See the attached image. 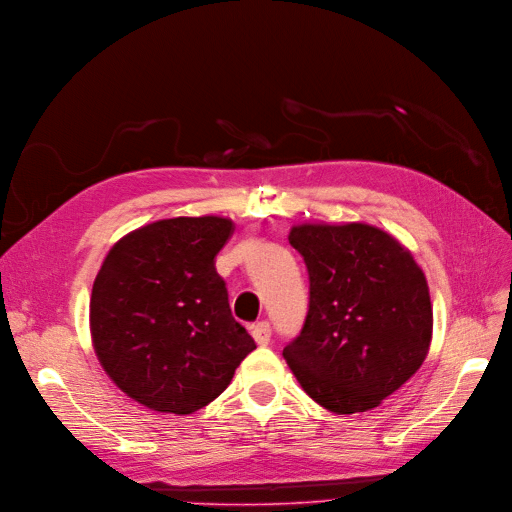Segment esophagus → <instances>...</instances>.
<instances>
[{
	"label": "esophagus",
	"mask_w": 512,
	"mask_h": 512,
	"mask_svg": "<svg viewBox=\"0 0 512 512\" xmlns=\"http://www.w3.org/2000/svg\"><path fill=\"white\" fill-rule=\"evenodd\" d=\"M251 335H253V339H255V342H257L259 346H266V344H270L272 327H270L268 320H261V323H255V325L251 327Z\"/></svg>",
	"instance_id": "1"
}]
</instances>
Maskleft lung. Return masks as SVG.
Here are the masks:
<instances>
[{"label": "left lung", "mask_w": 512, "mask_h": 512, "mask_svg": "<svg viewBox=\"0 0 512 512\" xmlns=\"http://www.w3.org/2000/svg\"><path fill=\"white\" fill-rule=\"evenodd\" d=\"M289 242L306 261L310 306L282 350L297 382L337 415L380 405L418 371L432 339L422 268L367 223H301Z\"/></svg>", "instance_id": "1"}]
</instances>
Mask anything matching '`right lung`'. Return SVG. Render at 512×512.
Wrapping results in <instances>:
<instances>
[{
    "label": "right lung",
    "mask_w": 512,
    "mask_h": 512,
    "mask_svg": "<svg viewBox=\"0 0 512 512\" xmlns=\"http://www.w3.org/2000/svg\"><path fill=\"white\" fill-rule=\"evenodd\" d=\"M232 232L215 215L147 223L111 246L94 278V352L111 382L147 409L206 407L255 350L215 270Z\"/></svg>",
    "instance_id": "right-lung-1"
}]
</instances>
